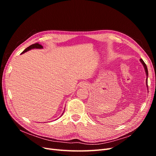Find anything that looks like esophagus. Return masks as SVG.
<instances>
[{
	"label": "esophagus",
	"instance_id": "esophagus-1",
	"mask_svg": "<svg viewBox=\"0 0 156 156\" xmlns=\"http://www.w3.org/2000/svg\"><path fill=\"white\" fill-rule=\"evenodd\" d=\"M81 87H87L85 84H81Z\"/></svg>",
	"mask_w": 156,
	"mask_h": 156
}]
</instances>
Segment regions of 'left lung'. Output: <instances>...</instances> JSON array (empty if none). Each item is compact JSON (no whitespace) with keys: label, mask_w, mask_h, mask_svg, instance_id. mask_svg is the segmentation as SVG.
I'll use <instances>...</instances> for the list:
<instances>
[{"label":"left lung","mask_w":156,"mask_h":156,"mask_svg":"<svg viewBox=\"0 0 156 156\" xmlns=\"http://www.w3.org/2000/svg\"><path fill=\"white\" fill-rule=\"evenodd\" d=\"M140 62L142 63V64L143 65V67L144 68V71H145V73H146V87H148V68H147V66H146V64L144 63V61L143 60V59H140Z\"/></svg>","instance_id":"8db88e82"}]
</instances>
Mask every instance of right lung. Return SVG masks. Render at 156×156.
<instances>
[{
  "label": "right lung",
  "mask_w": 156,
  "mask_h": 156,
  "mask_svg": "<svg viewBox=\"0 0 156 156\" xmlns=\"http://www.w3.org/2000/svg\"><path fill=\"white\" fill-rule=\"evenodd\" d=\"M43 49V46L39 44H32V45H30L29 47H28V48H27V49H25L24 51H23L22 52V53H21V54L25 53H26V52L29 51H30V50H31V49ZM63 113H64V112H63ZM63 113H62V115H63ZM62 115H61V116H62Z\"/></svg>",
  "instance_id": "obj_1"
}]
</instances>
